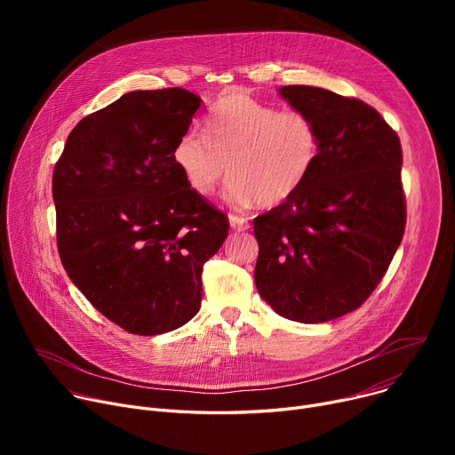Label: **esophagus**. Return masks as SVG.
I'll use <instances>...</instances> for the list:
<instances>
[{"mask_svg": "<svg viewBox=\"0 0 455 455\" xmlns=\"http://www.w3.org/2000/svg\"><path fill=\"white\" fill-rule=\"evenodd\" d=\"M228 221H230V227L234 230H247L251 225H249V220L243 218V215H235V213H230L228 215Z\"/></svg>", "mask_w": 455, "mask_h": 455, "instance_id": "esophagus-1", "label": "esophagus"}]
</instances>
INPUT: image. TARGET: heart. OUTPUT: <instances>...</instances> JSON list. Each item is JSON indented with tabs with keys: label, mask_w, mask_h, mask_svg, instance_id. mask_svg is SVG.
<instances>
[{
	"label": "heart",
	"mask_w": 455,
	"mask_h": 455,
	"mask_svg": "<svg viewBox=\"0 0 455 455\" xmlns=\"http://www.w3.org/2000/svg\"><path fill=\"white\" fill-rule=\"evenodd\" d=\"M319 131L300 110H278L252 95H220L203 132H184L173 162L186 184L206 197L228 170L227 199L237 206H275L290 199L312 173L319 156Z\"/></svg>",
	"instance_id": "b5f03b06"
}]
</instances>
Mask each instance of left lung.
Returning <instances> with one entry per match:
<instances>
[{"instance_id":"8db88e82","label":"left lung","mask_w":455,"mask_h":455,"mask_svg":"<svg viewBox=\"0 0 455 455\" xmlns=\"http://www.w3.org/2000/svg\"><path fill=\"white\" fill-rule=\"evenodd\" d=\"M280 95L314 119L321 148L295 194L254 220V282L278 315L326 323L371 297L402 242L400 138L362 100L302 84Z\"/></svg>"}]
</instances>
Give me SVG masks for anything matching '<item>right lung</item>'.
Masks as SVG:
<instances>
[{
  "mask_svg": "<svg viewBox=\"0 0 455 455\" xmlns=\"http://www.w3.org/2000/svg\"><path fill=\"white\" fill-rule=\"evenodd\" d=\"M199 107L184 88L129 92L83 117L55 164L62 266L98 312L136 336L199 312L203 266L228 235L227 215L173 162Z\"/></svg>",
  "mask_w": 455,
  "mask_h": 455,
  "instance_id": "obj_1",
  "label": "right lung"
}]
</instances>
